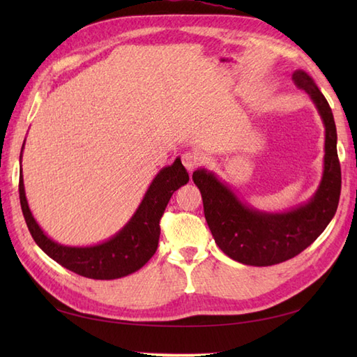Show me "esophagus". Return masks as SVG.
I'll list each match as a JSON object with an SVG mask.
<instances>
[{"label":"esophagus","mask_w":357,"mask_h":357,"mask_svg":"<svg viewBox=\"0 0 357 357\" xmlns=\"http://www.w3.org/2000/svg\"><path fill=\"white\" fill-rule=\"evenodd\" d=\"M199 162H201V156L198 153H195V151H185L183 155V164L188 172H193Z\"/></svg>","instance_id":"1"}]
</instances>
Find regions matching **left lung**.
I'll return each instance as SVG.
<instances>
[{"mask_svg":"<svg viewBox=\"0 0 357 357\" xmlns=\"http://www.w3.org/2000/svg\"><path fill=\"white\" fill-rule=\"evenodd\" d=\"M293 81L312 98L325 127L322 179L308 202L288 211L268 213L242 202L213 172L198 169L192 176L201 192L204 215L218 247L245 265L267 267L291 259L313 244L337 210L342 179L335 118L325 96L304 70H296Z\"/></svg>","mask_w":357,"mask_h":357,"instance_id":"left-lung-1","label":"left lung"}]
</instances>
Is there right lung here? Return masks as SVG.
<instances>
[{
    "label": "right lung",
    "mask_w": 357,
    "mask_h": 357,
    "mask_svg": "<svg viewBox=\"0 0 357 357\" xmlns=\"http://www.w3.org/2000/svg\"><path fill=\"white\" fill-rule=\"evenodd\" d=\"M24 149V146H22ZM21 149V155H22ZM188 183L185 167L176 158L151 181L146 195L123 229L107 241L89 247H70L50 239L29 208L22 170L20 176V202L29 231L43 252L64 268L90 279H118L132 275L155 255L161 234L159 221L172 195Z\"/></svg>",
    "instance_id": "obj_1"
}]
</instances>
